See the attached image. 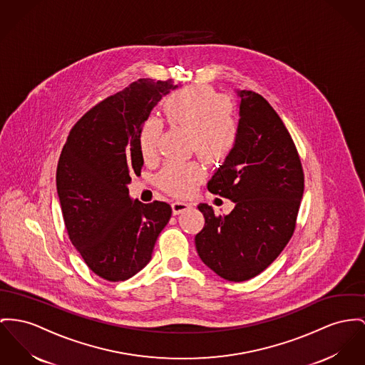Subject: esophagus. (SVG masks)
I'll return each instance as SVG.
<instances>
[{
	"instance_id": "34e87169",
	"label": "esophagus",
	"mask_w": 365,
	"mask_h": 365,
	"mask_svg": "<svg viewBox=\"0 0 365 365\" xmlns=\"http://www.w3.org/2000/svg\"><path fill=\"white\" fill-rule=\"evenodd\" d=\"M171 207H173V215H174V216H177V215H180V213H182V212L188 210V209L191 207V205H190V203H187V202L175 200V202H173V203H171Z\"/></svg>"
}]
</instances>
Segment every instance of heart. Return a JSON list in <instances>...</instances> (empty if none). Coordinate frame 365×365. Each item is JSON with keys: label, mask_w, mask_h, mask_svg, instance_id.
<instances>
[{"label": "heart", "mask_w": 365, "mask_h": 365, "mask_svg": "<svg viewBox=\"0 0 365 365\" xmlns=\"http://www.w3.org/2000/svg\"><path fill=\"white\" fill-rule=\"evenodd\" d=\"M169 124L191 133L192 149L210 163L224 162L240 138V123L230 99L207 87H188L171 94L163 105ZM162 124L148 119L138 134V149L145 162L158 155ZM203 178L195 162L168 163L158 175L162 190L175 196L190 195Z\"/></svg>", "instance_id": "b5f03b06"}]
</instances>
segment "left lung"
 <instances>
[{"instance_id": "1", "label": "left lung", "mask_w": 365, "mask_h": 365, "mask_svg": "<svg viewBox=\"0 0 365 365\" xmlns=\"http://www.w3.org/2000/svg\"><path fill=\"white\" fill-rule=\"evenodd\" d=\"M240 138L207 182L212 194L235 203L217 216L207 203L195 246L202 262L234 282L259 275L293 235L304 190L302 162L285 124L262 96L238 90Z\"/></svg>"}]
</instances>
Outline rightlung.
<instances>
[{
  "label": "right lung",
  "instance_id": "1",
  "mask_svg": "<svg viewBox=\"0 0 365 365\" xmlns=\"http://www.w3.org/2000/svg\"><path fill=\"white\" fill-rule=\"evenodd\" d=\"M173 80L140 78L91 108L69 133L56 191L71 242L98 277L119 282L149 263L171 206L131 200L127 185L144 159L138 134Z\"/></svg>",
  "mask_w": 365,
  "mask_h": 365
}]
</instances>
